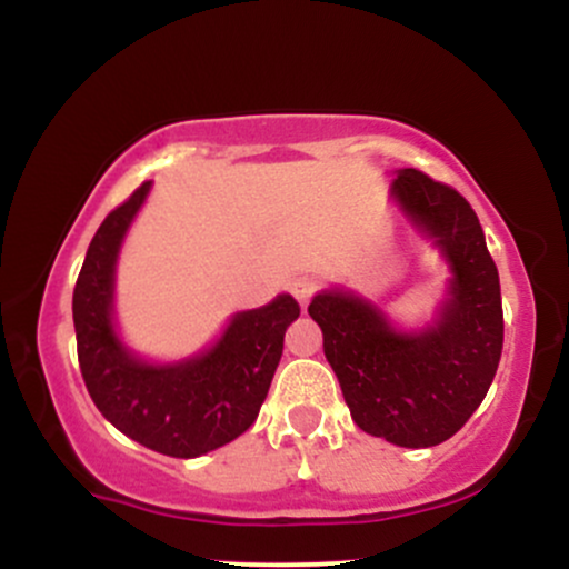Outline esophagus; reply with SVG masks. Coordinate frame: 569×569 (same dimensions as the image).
I'll list each match as a JSON object with an SVG mask.
<instances>
[{
  "label": "esophagus",
  "mask_w": 569,
  "mask_h": 569,
  "mask_svg": "<svg viewBox=\"0 0 569 569\" xmlns=\"http://www.w3.org/2000/svg\"><path fill=\"white\" fill-rule=\"evenodd\" d=\"M316 291H318V280L310 278V276L297 278L291 283V293H293V297H297V302L302 305V307H307V302H310L312 293H316Z\"/></svg>",
  "instance_id": "obj_1"
}]
</instances>
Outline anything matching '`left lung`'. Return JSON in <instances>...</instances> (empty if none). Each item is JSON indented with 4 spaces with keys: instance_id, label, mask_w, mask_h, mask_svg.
<instances>
[{
    "instance_id": "left-lung-1",
    "label": "left lung",
    "mask_w": 569,
    "mask_h": 569,
    "mask_svg": "<svg viewBox=\"0 0 569 569\" xmlns=\"http://www.w3.org/2000/svg\"><path fill=\"white\" fill-rule=\"evenodd\" d=\"M393 200L452 264L441 321L422 335H398L377 307L345 291L318 293L307 312L321 326L326 361L356 426L420 449L452 439L495 380L502 352L500 278L479 217L457 189L403 168Z\"/></svg>"
}]
</instances>
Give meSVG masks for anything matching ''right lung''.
Here are the masks:
<instances>
[{"instance_id":"right-lung-1","label":"right lung","mask_w":569,"mask_h":569,"mask_svg":"<svg viewBox=\"0 0 569 569\" xmlns=\"http://www.w3.org/2000/svg\"><path fill=\"white\" fill-rule=\"evenodd\" d=\"M147 192L143 181L90 240L71 299L77 358L84 388L117 430L160 455L198 457L253 426L299 305L283 293L259 310L238 312L224 337L192 361L176 367L136 361L112 329V283L122 234Z\"/></svg>"}]
</instances>
